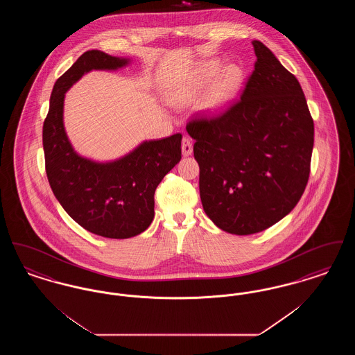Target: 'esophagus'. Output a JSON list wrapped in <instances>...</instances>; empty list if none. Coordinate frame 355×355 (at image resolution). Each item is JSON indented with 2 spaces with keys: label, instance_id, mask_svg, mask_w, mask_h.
<instances>
[{
  "label": "esophagus",
  "instance_id": "34e87169",
  "mask_svg": "<svg viewBox=\"0 0 355 355\" xmlns=\"http://www.w3.org/2000/svg\"><path fill=\"white\" fill-rule=\"evenodd\" d=\"M191 153H193V142H191V139L189 137H184L182 138V154L187 157Z\"/></svg>",
  "mask_w": 355,
  "mask_h": 355
}]
</instances>
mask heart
Masks as SVG:
<instances>
[{
  "instance_id": "heart-1",
  "label": "heart",
  "mask_w": 355,
  "mask_h": 355,
  "mask_svg": "<svg viewBox=\"0 0 355 355\" xmlns=\"http://www.w3.org/2000/svg\"><path fill=\"white\" fill-rule=\"evenodd\" d=\"M220 69L222 62L217 58L201 62L187 77L170 87L168 92L170 103L177 107H184L198 100L206 86L218 75ZM242 80L243 71L239 67L230 65L223 69L219 77L206 92L201 103L202 110L209 114L220 113L233 101Z\"/></svg>"
}]
</instances>
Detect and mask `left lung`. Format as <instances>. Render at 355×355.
<instances>
[{
	"mask_svg": "<svg viewBox=\"0 0 355 355\" xmlns=\"http://www.w3.org/2000/svg\"><path fill=\"white\" fill-rule=\"evenodd\" d=\"M241 100L216 117L186 125L196 139L200 196L207 217L236 236L287 216L309 181L314 122L302 87L261 41Z\"/></svg>",
	"mask_w": 355,
	"mask_h": 355,
	"instance_id": "8db88e82",
	"label": "left lung"
}]
</instances>
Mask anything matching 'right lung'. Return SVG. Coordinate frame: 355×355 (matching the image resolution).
Wrapping results in <instances>:
<instances>
[{
  "label": "right lung",
  "instance_id": "1",
  "mask_svg": "<svg viewBox=\"0 0 355 355\" xmlns=\"http://www.w3.org/2000/svg\"><path fill=\"white\" fill-rule=\"evenodd\" d=\"M129 58L87 51L53 86L42 128L45 169L51 190L69 216L87 232L125 239L145 232L154 218V193L181 159L182 135L145 141L112 162L74 152L64 128L65 93L90 70H117Z\"/></svg>",
  "mask_w": 355,
  "mask_h": 355
}]
</instances>
